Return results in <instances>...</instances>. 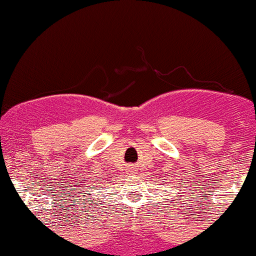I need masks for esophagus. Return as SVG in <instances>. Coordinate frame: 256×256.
<instances>
[{
	"label": "esophagus",
	"mask_w": 256,
	"mask_h": 256,
	"mask_svg": "<svg viewBox=\"0 0 256 256\" xmlns=\"http://www.w3.org/2000/svg\"><path fill=\"white\" fill-rule=\"evenodd\" d=\"M134 166H132V165H130V166H128V173H130V174H132V172H134Z\"/></svg>",
	"instance_id": "34e87169"
}]
</instances>
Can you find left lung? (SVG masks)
Here are the masks:
<instances>
[{
  "label": "left lung",
  "mask_w": 256,
  "mask_h": 256,
  "mask_svg": "<svg viewBox=\"0 0 256 256\" xmlns=\"http://www.w3.org/2000/svg\"><path fill=\"white\" fill-rule=\"evenodd\" d=\"M179 184H180V183H179Z\"/></svg>",
  "instance_id": "8db88e82"
}]
</instances>
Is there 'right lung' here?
Listing matches in <instances>:
<instances>
[{
	"instance_id": "add662e5",
	"label": "right lung",
	"mask_w": 256,
	"mask_h": 256,
	"mask_svg": "<svg viewBox=\"0 0 256 256\" xmlns=\"http://www.w3.org/2000/svg\"><path fill=\"white\" fill-rule=\"evenodd\" d=\"M84 196V198H85V195H83ZM88 201H89V200H88Z\"/></svg>"
}]
</instances>
